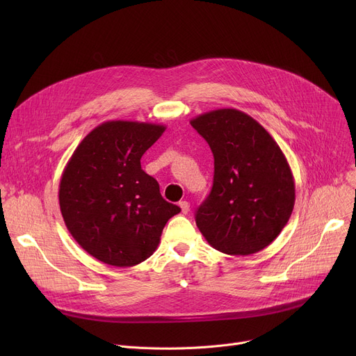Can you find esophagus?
Returning <instances> with one entry per match:
<instances>
[{
    "mask_svg": "<svg viewBox=\"0 0 356 356\" xmlns=\"http://www.w3.org/2000/svg\"><path fill=\"white\" fill-rule=\"evenodd\" d=\"M179 207L181 208V212L186 215L189 212V209H191V204H189V202H186V200H181L180 203H179Z\"/></svg>",
    "mask_w": 356,
    "mask_h": 356,
    "instance_id": "esophagus-1",
    "label": "esophagus"
}]
</instances>
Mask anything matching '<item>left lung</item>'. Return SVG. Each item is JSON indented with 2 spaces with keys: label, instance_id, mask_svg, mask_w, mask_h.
Masks as SVG:
<instances>
[{
  "label": "left lung",
  "instance_id": "1",
  "mask_svg": "<svg viewBox=\"0 0 356 356\" xmlns=\"http://www.w3.org/2000/svg\"><path fill=\"white\" fill-rule=\"evenodd\" d=\"M191 124L215 159L212 191L196 212L199 231L223 254L264 250L287 225L296 200L282 148L263 125L235 108L204 112Z\"/></svg>",
  "mask_w": 356,
  "mask_h": 356
}]
</instances>
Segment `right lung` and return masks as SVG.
<instances>
[{
	"label": "right lung",
	"instance_id": "add662e5",
	"mask_svg": "<svg viewBox=\"0 0 356 356\" xmlns=\"http://www.w3.org/2000/svg\"><path fill=\"white\" fill-rule=\"evenodd\" d=\"M165 125L106 121L93 128L69 159L59 204L74 241L114 267H133L157 250L167 220L180 212L141 168V157Z\"/></svg>",
	"mask_w": 356,
	"mask_h": 356
}]
</instances>
